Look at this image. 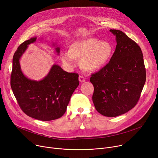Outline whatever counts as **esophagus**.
<instances>
[{
    "instance_id": "1",
    "label": "esophagus",
    "mask_w": 158,
    "mask_h": 158,
    "mask_svg": "<svg viewBox=\"0 0 158 158\" xmlns=\"http://www.w3.org/2000/svg\"><path fill=\"white\" fill-rule=\"evenodd\" d=\"M78 79H79L80 82H81V83H83V82H84L85 81V78L83 76H81V75L79 76Z\"/></svg>"
}]
</instances>
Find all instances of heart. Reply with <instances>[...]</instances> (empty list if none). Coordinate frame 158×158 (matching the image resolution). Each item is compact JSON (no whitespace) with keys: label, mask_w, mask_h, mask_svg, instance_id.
Masks as SVG:
<instances>
[{"label":"heart","mask_w":158,"mask_h":158,"mask_svg":"<svg viewBox=\"0 0 158 158\" xmlns=\"http://www.w3.org/2000/svg\"><path fill=\"white\" fill-rule=\"evenodd\" d=\"M113 52V47L110 42L90 38L75 43L71 50L63 51L61 60L66 68L73 69L78 64L77 59H81L85 69L95 71L109 63Z\"/></svg>","instance_id":"obj_1"}]
</instances>
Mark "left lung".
Listing matches in <instances>:
<instances>
[{
  "label": "left lung",
  "mask_w": 158,
  "mask_h": 158,
  "mask_svg": "<svg viewBox=\"0 0 158 158\" xmlns=\"http://www.w3.org/2000/svg\"><path fill=\"white\" fill-rule=\"evenodd\" d=\"M116 47L110 62L93 74L90 81L92 101L100 114L115 117L127 113L137 104L146 79L140 47L118 30H110Z\"/></svg>",
  "instance_id": "1"
}]
</instances>
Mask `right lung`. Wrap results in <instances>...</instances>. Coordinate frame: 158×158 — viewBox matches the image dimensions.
Returning a JSON list of instances; mask_svg holds the SVG:
<instances>
[{"label":"right lung","instance_id":"1","mask_svg":"<svg viewBox=\"0 0 158 158\" xmlns=\"http://www.w3.org/2000/svg\"><path fill=\"white\" fill-rule=\"evenodd\" d=\"M35 37L22 43L13 59L10 87L22 111L28 116L41 121H51L66 112L71 97L79 85L78 75L64 71L53 64L48 74L40 80L27 77L21 69L19 60L28 45L35 43ZM52 43L59 55L60 47Z\"/></svg>","mask_w":158,"mask_h":158}]
</instances>
